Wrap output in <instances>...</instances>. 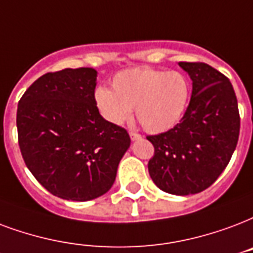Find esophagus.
<instances>
[{
	"instance_id": "34e87169",
	"label": "esophagus",
	"mask_w": 253,
	"mask_h": 253,
	"mask_svg": "<svg viewBox=\"0 0 253 253\" xmlns=\"http://www.w3.org/2000/svg\"><path fill=\"white\" fill-rule=\"evenodd\" d=\"M130 138L131 140H139L142 136L138 132H135V131H130Z\"/></svg>"
}]
</instances>
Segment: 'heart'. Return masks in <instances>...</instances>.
I'll list each match as a JSON object with an SVG mask.
<instances>
[{
	"label": "heart",
	"mask_w": 253,
	"mask_h": 253,
	"mask_svg": "<svg viewBox=\"0 0 253 253\" xmlns=\"http://www.w3.org/2000/svg\"><path fill=\"white\" fill-rule=\"evenodd\" d=\"M113 90L99 87L94 99L102 117L115 126L136 118L144 130L161 134L176 126L188 107L190 84L182 73L152 67L121 71L111 82Z\"/></svg>",
	"instance_id": "heart-1"
}]
</instances>
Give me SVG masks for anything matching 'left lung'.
I'll use <instances>...</instances> for the list:
<instances>
[{
    "instance_id": "8db88e82",
    "label": "left lung",
    "mask_w": 253,
    "mask_h": 253,
    "mask_svg": "<svg viewBox=\"0 0 253 253\" xmlns=\"http://www.w3.org/2000/svg\"><path fill=\"white\" fill-rule=\"evenodd\" d=\"M190 75L192 94L180 123L147 136L155 154L152 182L172 195H192L215 182L234 154L240 131L238 99L229 80L207 63L179 62Z\"/></svg>"
}]
</instances>
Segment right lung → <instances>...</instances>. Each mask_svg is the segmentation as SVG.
<instances>
[{
	"instance_id": "obj_1",
	"label": "right lung",
	"mask_w": 253,
	"mask_h": 253,
	"mask_svg": "<svg viewBox=\"0 0 253 253\" xmlns=\"http://www.w3.org/2000/svg\"><path fill=\"white\" fill-rule=\"evenodd\" d=\"M96 77L91 67L47 73L18 102L22 158L34 178L61 199L87 202L105 195L130 147L127 131L99 114Z\"/></svg>"
}]
</instances>
